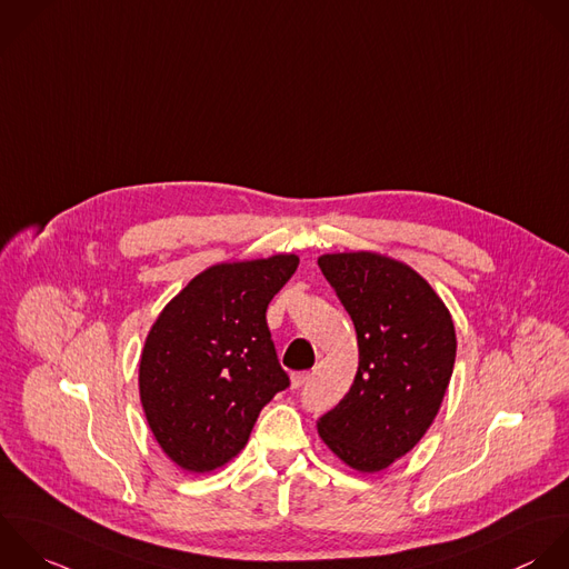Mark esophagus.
<instances>
[{
	"label": "esophagus",
	"instance_id": "34e87169",
	"mask_svg": "<svg viewBox=\"0 0 569 569\" xmlns=\"http://www.w3.org/2000/svg\"><path fill=\"white\" fill-rule=\"evenodd\" d=\"M308 379H310V372H295V375L290 377V386H292V388H301Z\"/></svg>",
	"mask_w": 569,
	"mask_h": 569
}]
</instances>
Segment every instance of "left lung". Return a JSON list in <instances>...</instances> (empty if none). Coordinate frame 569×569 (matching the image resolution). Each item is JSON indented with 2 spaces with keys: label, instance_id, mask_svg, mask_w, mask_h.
<instances>
[{
  "label": "left lung",
  "instance_id": "left-lung-1",
  "mask_svg": "<svg viewBox=\"0 0 569 569\" xmlns=\"http://www.w3.org/2000/svg\"><path fill=\"white\" fill-rule=\"evenodd\" d=\"M359 343L350 392L317 421L323 443L357 472H381L428 432L457 359L452 315L408 263L379 252L321 254Z\"/></svg>",
  "mask_w": 569,
  "mask_h": 569
}]
</instances>
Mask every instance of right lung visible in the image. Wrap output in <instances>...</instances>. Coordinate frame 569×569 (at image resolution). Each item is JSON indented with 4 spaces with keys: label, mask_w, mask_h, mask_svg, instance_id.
Instances as JSON below:
<instances>
[{
    "label": "right lung",
    "mask_w": 569,
    "mask_h": 569,
    "mask_svg": "<svg viewBox=\"0 0 569 569\" xmlns=\"http://www.w3.org/2000/svg\"><path fill=\"white\" fill-rule=\"evenodd\" d=\"M297 254L217 263L152 323L139 361L146 421L166 457L210 472L237 457L270 399L290 386L266 323Z\"/></svg>",
    "instance_id": "1"
}]
</instances>
